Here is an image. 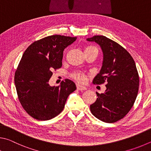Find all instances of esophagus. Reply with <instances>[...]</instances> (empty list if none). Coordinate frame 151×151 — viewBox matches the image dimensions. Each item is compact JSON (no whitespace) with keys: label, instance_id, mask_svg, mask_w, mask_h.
<instances>
[{"label":"esophagus","instance_id":"obj_1","mask_svg":"<svg viewBox=\"0 0 151 151\" xmlns=\"http://www.w3.org/2000/svg\"><path fill=\"white\" fill-rule=\"evenodd\" d=\"M76 87H77V89H78L79 91L86 90V89H87L86 87H84V86H81V85H80V84H77V85H76Z\"/></svg>","mask_w":151,"mask_h":151}]
</instances>
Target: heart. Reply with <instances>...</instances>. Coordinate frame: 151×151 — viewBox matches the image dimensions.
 I'll return each instance as SVG.
<instances>
[{
	"label": "heart",
	"instance_id": "heart-1",
	"mask_svg": "<svg viewBox=\"0 0 151 151\" xmlns=\"http://www.w3.org/2000/svg\"><path fill=\"white\" fill-rule=\"evenodd\" d=\"M97 50L96 47L93 46H88L86 47L85 51H89V50ZM71 77L73 79H75L76 80H77L79 82L83 83L86 81V76L85 74L81 72V71H76V72H74L71 74Z\"/></svg>",
	"mask_w": 151,
	"mask_h": 151
}]
</instances>
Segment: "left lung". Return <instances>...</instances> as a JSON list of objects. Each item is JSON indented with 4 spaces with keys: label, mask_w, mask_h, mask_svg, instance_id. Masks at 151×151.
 Segmentation results:
<instances>
[{
    "label": "left lung",
    "mask_w": 151,
    "mask_h": 151,
    "mask_svg": "<svg viewBox=\"0 0 151 151\" xmlns=\"http://www.w3.org/2000/svg\"><path fill=\"white\" fill-rule=\"evenodd\" d=\"M87 40L101 46L104 61L93 83H106L105 93L96 92L97 98L90 105L95 117L105 123L123 119L133 106L139 91V77L131 54L117 42L104 36H94Z\"/></svg>",
    "instance_id": "1"
}]
</instances>
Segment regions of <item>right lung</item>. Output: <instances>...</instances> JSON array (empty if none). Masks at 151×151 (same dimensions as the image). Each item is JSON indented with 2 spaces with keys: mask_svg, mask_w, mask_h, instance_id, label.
<instances>
[{
  "mask_svg": "<svg viewBox=\"0 0 151 151\" xmlns=\"http://www.w3.org/2000/svg\"><path fill=\"white\" fill-rule=\"evenodd\" d=\"M76 37L52 35L35 41L25 50L14 74L18 99L32 117L46 121L62 111L69 95L76 89L65 79L59 86H50L52 71L62 65L63 52Z\"/></svg>",
  "mask_w": 151,
  "mask_h": 151,
  "instance_id": "obj_1",
  "label": "right lung"
}]
</instances>
